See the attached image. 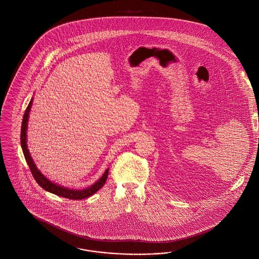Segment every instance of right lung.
<instances>
[{"label": "right lung", "mask_w": 259, "mask_h": 259, "mask_svg": "<svg viewBox=\"0 0 259 259\" xmlns=\"http://www.w3.org/2000/svg\"><path fill=\"white\" fill-rule=\"evenodd\" d=\"M32 103H33V98L29 102L27 108L25 109V112H24L23 122H22V129H21V145H22V149H23L25 160L29 166V169L31 171L35 181H37V183L39 184L41 188L45 189L47 192L52 193V194L57 195V196H63L65 198L78 200V199H83V198H87L88 196H92L93 194L98 192L104 185L105 181L107 180V177H108L109 168H107L105 170V172L102 175V178L99 181H96L94 184H92L88 188L77 190V189L66 188L64 186H61L58 183L50 181L49 179H47L44 174H41V172L37 168L36 164L34 163V160L30 156L29 150L27 147V143H26V140H27L26 139V137H27V135H26L27 123H28V118H29V113H30V110H31Z\"/></svg>", "instance_id": "1"}]
</instances>
